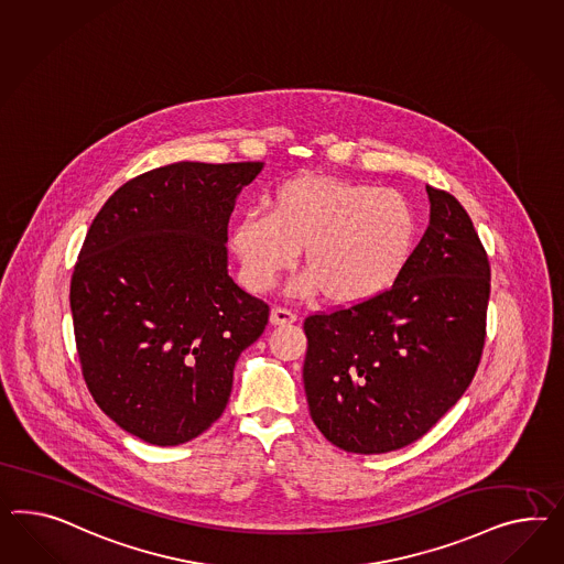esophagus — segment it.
<instances>
[{
    "instance_id": "34e87169",
    "label": "esophagus",
    "mask_w": 564,
    "mask_h": 564,
    "mask_svg": "<svg viewBox=\"0 0 564 564\" xmlns=\"http://www.w3.org/2000/svg\"><path fill=\"white\" fill-rule=\"evenodd\" d=\"M295 321H297V316L285 307H273L271 310V324L273 326H285V324H293Z\"/></svg>"
}]
</instances>
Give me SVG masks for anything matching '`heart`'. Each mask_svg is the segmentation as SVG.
Here are the masks:
<instances>
[{
  "instance_id": "b5f03b06",
  "label": "heart",
  "mask_w": 564,
  "mask_h": 564,
  "mask_svg": "<svg viewBox=\"0 0 564 564\" xmlns=\"http://www.w3.org/2000/svg\"><path fill=\"white\" fill-rule=\"evenodd\" d=\"M416 219L392 188L302 174L276 184L264 212L243 214L229 242L254 290H269L302 248L300 293L355 305L386 290L411 254Z\"/></svg>"
}]
</instances>
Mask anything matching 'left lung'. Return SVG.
Returning <instances> with one entry per match:
<instances>
[{"mask_svg": "<svg viewBox=\"0 0 564 564\" xmlns=\"http://www.w3.org/2000/svg\"><path fill=\"white\" fill-rule=\"evenodd\" d=\"M429 228L392 290L304 322L312 421L336 447L386 454L423 437L470 386L490 267L470 215L426 186Z\"/></svg>", "mask_w": 564, "mask_h": 564, "instance_id": "8db88e82", "label": "left lung"}]
</instances>
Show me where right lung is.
Returning a JSON list of instances; mask_svg holds the SVG:
<instances>
[{
    "label": "right lung",
    "mask_w": 564,
    "mask_h": 564,
    "mask_svg": "<svg viewBox=\"0 0 564 564\" xmlns=\"http://www.w3.org/2000/svg\"><path fill=\"white\" fill-rule=\"evenodd\" d=\"M262 162H176L122 184L94 217L69 304L84 380L127 433L181 445L226 411L269 305L228 274V224Z\"/></svg>",
    "instance_id": "add662e5"
}]
</instances>
